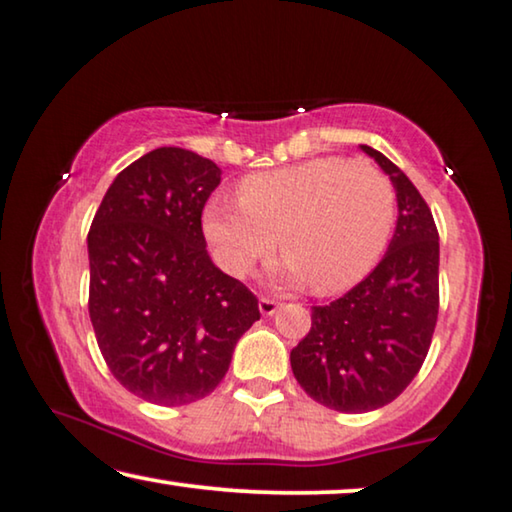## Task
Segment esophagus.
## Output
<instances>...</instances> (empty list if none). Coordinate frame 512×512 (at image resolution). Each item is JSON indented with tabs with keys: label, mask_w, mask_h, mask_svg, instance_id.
I'll use <instances>...</instances> for the list:
<instances>
[{
	"label": "esophagus",
	"mask_w": 512,
	"mask_h": 512,
	"mask_svg": "<svg viewBox=\"0 0 512 512\" xmlns=\"http://www.w3.org/2000/svg\"><path fill=\"white\" fill-rule=\"evenodd\" d=\"M258 309H261L263 316H272V314H277L279 302H274L270 298H261V300H258Z\"/></svg>",
	"instance_id": "1"
}]
</instances>
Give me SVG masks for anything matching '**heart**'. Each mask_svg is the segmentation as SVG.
Segmentation results:
<instances>
[{"label": "heart", "instance_id": "heart-1", "mask_svg": "<svg viewBox=\"0 0 512 512\" xmlns=\"http://www.w3.org/2000/svg\"><path fill=\"white\" fill-rule=\"evenodd\" d=\"M392 221L395 191L379 168L365 159L318 157L247 175L240 201L210 198L203 233L228 274H247L281 242L286 256L274 265V279L311 281L332 293L372 270Z\"/></svg>", "mask_w": 512, "mask_h": 512}]
</instances>
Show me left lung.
Wrapping results in <instances>:
<instances>
[{
	"label": "left lung",
	"mask_w": 512,
	"mask_h": 512,
	"mask_svg": "<svg viewBox=\"0 0 512 512\" xmlns=\"http://www.w3.org/2000/svg\"><path fill=\"white\" fill-rule=\"evenodd\" d=\"M390 177L397 226L383 261L330 305L311 309L291 351L311 399L342 413L381 409L404 392L432 344L439 316V233L413 182L379 150L360 145Z\"/></svg>",
	"instance_id": "left-lung-1"
}]
</instances>
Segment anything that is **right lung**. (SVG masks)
<instances>
[{"label": "right lung", "mask_w": 512, "mask_h": 512, "mask_svg": "<svg viewBox=\"0 0 512 512\" xmlns=\"http://www.w3.org/2000/svg\"><path fill=\"white\" fill-rule=\"evenodd\" d=\"M221 168L159 147L110 184L94 214L90 318L103 360L133 395L182 406L217 388L258 300L212 263L201 226Z\"/></svg>", "instance_id": "right-lung-1"}]
</instances>
